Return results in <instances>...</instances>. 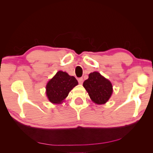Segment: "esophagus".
Returning a JSON list of instances; mask_svg holds the SVG:
<instances>
[{
	"instance_id": "1",
	"label": "esophagus",
	"mask_w": 153,
	"mask_h": 153,
	"mask_svg": "<svg viewBox=\"0 0 153 153\" xmlns=\"http://www.w3.org/2000/svg\"><path fill=\"white\" fill-rule=\"evenodd\" d=\"M78 82L79 84H83V77H79V78L78 79Z\"/></svg>"
}]
</instances>
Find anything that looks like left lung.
I'll use <instances>...</instances> for the list:
<instances>
[{"mask_svg":"<svg viewBox=\"0 0 153 153\" xmlns=\"http://www.w3.org/2000/svg\"><path fill=\"white\" fill-rule=\"evenodd\" d=\"M83 85L90 98L98 105L106 103L112 93V85L110 81L97 71L89 75V78L83 82Z\"/></svg>","mask_w":153,"mask_h":153,"instance_id":"obj_1","label":"left lung"}]
</instances>
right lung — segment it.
Masks as SVG:
<instances>
[{
	"instance_id": "1",
	"label": "right lung",
	"mask_w": 153,
	"mask_h": 153,
	"mask_svg": "<svg viewBox=\"0 0 153 153\" xmlns=\"http://www.w3.org/2000/svg\"><path fill=\"white\" fill-rule=\"evenodd\" d=\"M78 82L74 76L59 71L48 82L46 90L48 99L53 103L59 104L67 97L68 93Z\"/></svg>"
}]
</instances>
